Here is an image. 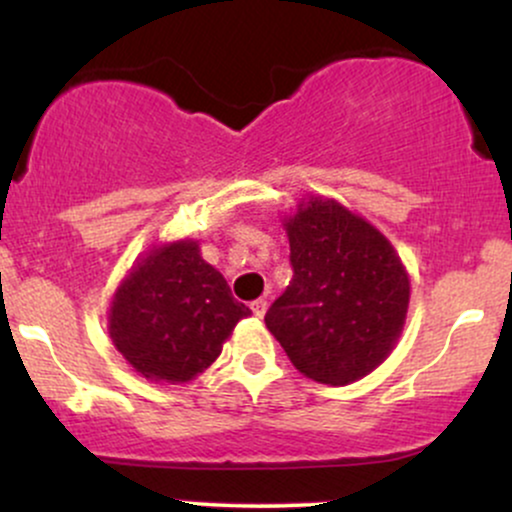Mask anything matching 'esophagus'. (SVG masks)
I'll return each mask as SVG.
<instances>
[{
    "label": "esophagus",
    "instance_id": "esophagus-1",
    "mask_svg": "<svg viewBox=\"0 0 512 512\" xmlns=\"http://www.w3.org/2000/svg\"><path fill=\"white\" fill-rule=\"evenodd\" d=\"M267 298H257V301L250 303L252 313H255V317H264V313H267Z\"/></svg>",
    "mask_w": 512,
    "mask_h": 512
}]
</instances>
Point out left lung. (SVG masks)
<instances>
[{"label": "left lung", "mask_w": 512, "mask_h": 512, "mask_svg": "<svg viewBox=\"0 0 512 512\" xmlns=\"http://www.w3.org/2000/svg\"><path fill=\"white\" fill-rule=\"evenodd\" d=\"M284 226L293 279L264 315L267 330L315 383L361 380L402 334L407 269L378 228L334 199L310 197Z\"/></svg>", "instance_id": "left-lung-1"}]
</instances>
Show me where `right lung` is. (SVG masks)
Here are the masks:
<instances>
[{
	"label": "right lung",
	"instance_id": "1",
	"mask_svg": "<svg viewBox=\"0 0 512 512\" xmlns=\"http://www.w3.org/2000/svg\"><path fill=\"white\" fill-rule=\"evenodd\" d=\"M226 279L199 255L197 240L158 245L117 286L108 330L115 349L146 380L180 385L221 354L238 320Z\"/></svg>",
	"mask_w": 512,
	"mask_h": 512
}]
</instances>
